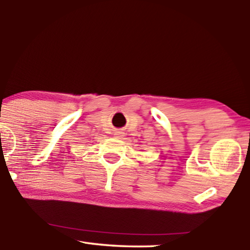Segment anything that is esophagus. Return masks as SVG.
<instances>
[{"mask_svg":"<svg viewBox=\"0 0 250 250\" xmlns=\"http://www.w3.org/2000/svg\"><path fill=\"white\" fill-rule=\"evenodd\" d=\"M115 135H116V138H119V139H121V138H124V137H125V133L124 132V131L118 130V131H116V132H115Z\"/></svg>","mask_w":250,"mask_h":250,"instance_id":"obj_1","label":"esophagus"}]
</instances>
